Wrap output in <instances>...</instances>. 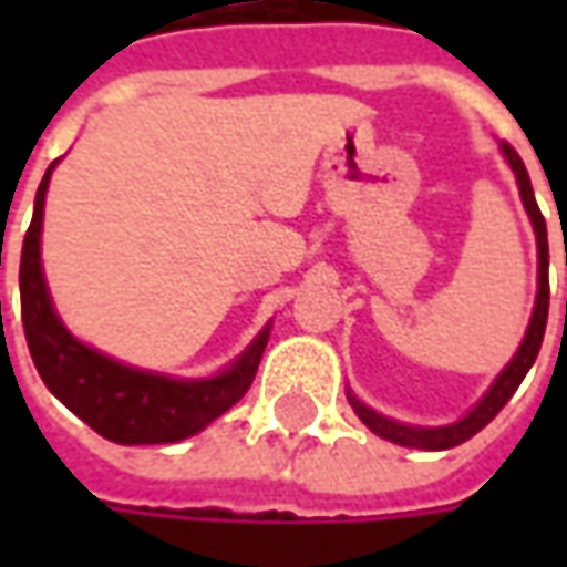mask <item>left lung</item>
<instances>
[{
	"mask_svg": "<svg viewBox=\"0 0 567 567\" xmlns=\"http://www.w3.org/2000/svg\"><path fill=\"white\" fill-rule=\"evenodd\" d=\"M502 154L508 157L514 176H517L520 202H524L527 214H530V224H534V233H536V249H539V290H536V306H534V318H530V328H527V334H524V340H520V347H517L514 360L502 369V375L492 381V388L483 394V401L476 403L467 416H464V420H457V423L435 425V429L398 423V420H388V416L375 413L372 406H365V403L357 401V398L347 391V401H350V406L357 410V416H360L362 423L369 425L375 435H381V439L394 442V445L420 447V451H445V447L464 445V442L473 439L480 429H486V425L498 416V410L512 401V394L517 391V384H520L524 375L530 372V365L536 362V353H539V347H543L546 318H549V243H546V220H543L539 205H536L534 186H530V176H527V166H524V161L517 157V151H514L512 144H502Z\"/></svg>",
	"mask_w": 567,
	"mask_h": 567,
	"instance_id": "left-lung-1",
	"label": "left lung"
}]
</instances>
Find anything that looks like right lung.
<instances>
[{"instance_id": "right-lung-1", "label": "right lung", "mask_w": 567, "mask_h": 567, "mask_svg": "<svg viewBox=\"0 0 567 567\" xmlns=\"http://www.w3.org/2000/svg\"><path fill=\"white\" fill-rule=\"evenodd\" d=\"M37 188L33 220L21 249V321L31 360L43 384L97 435L116 445H169L202 432L249 391L268 347L271 324L249 350L214 379H169L103 357L69 334L59 321L40 268V229L50 173Z\"/></svg>"}]
</instances>
